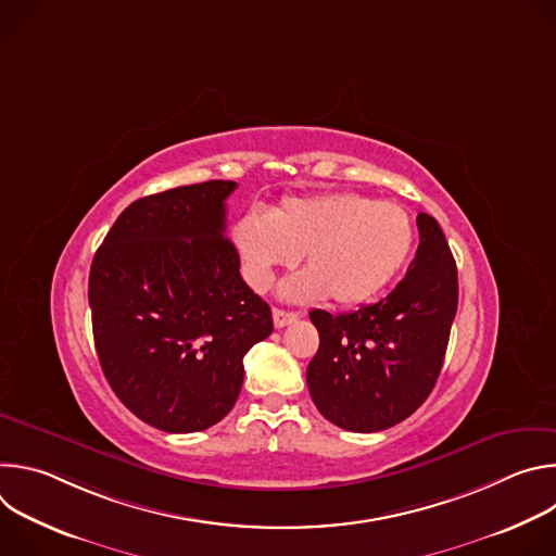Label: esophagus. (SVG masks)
<instances>
[{"label":"esophagus","instance_id":"1","mask_svg":"<svg viewBox=\"0 0 556 556\" xmlns=\"http://www.w3.org/2000/svg\"><path fill=\"white\" fill-rule=\"evenodd\" d=\"M299 319L296 312H288V309H281V307H275L273 309V321H275V328H283L288 324H294Z\"/></svg>","mask_w":556,"mask_h":556}]
</instances>
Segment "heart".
Here are the masks:
<instances>
[{"label":"heart","mask_w":556,"mask_h":556,"mask_svg":"<svg viewBox=\"0 0 556 556\" xmlns=\"http://www.w3.org/2000/svg\"><path fill=\"white\" fill-rule=\"evenodd\" d=\"M414 237L407 208L350 191L288 198L268 215H244L235 228L244 275L257 292L303 255L305 270L290 277L281 294L292 301L328 294L345 307L374 299L399 275Z\"/></svg>","instance_id":"b5f03b06"}]
</instances>
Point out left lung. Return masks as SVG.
Returning <instances> with one entry per match:
<instances>
[{
  "label": "left lung",
  "mask_w": 556,
  "mask_h": 556,
  "mask_svg": "<svg viewBox=\"0 0 556 556\" xmlns=\"http://www.w3.org/2000/svg\"><path fill=\"white\" fill-rule=\"evenodd\" d=\"M407 277L354 312L312 309L319 352L307 365L312 401L332 425L374 433L409 418L440 376L457 309V268L440 224L418 213Z\"/></svg>",
  "instance_id": "8db88e82"
}]
</instances>
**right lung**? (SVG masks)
<instances>
[{"label":"right lung","mask_w":556,"mask_h":556,"mask_svg":"<svg viewBox=\"0 0 556 556\" xmlns=\"http://www.w3.org/2000/svg\"><path fill=\"white\" fill-rule=\"evenodd\" d=\"M235 187L208 180L131 202L92 260L103 374L136 418L167 433L219 422L240 395L247 352L273 332L226 237Z\"/></svg>","instance_id":"obj_1"}]
</instances>
